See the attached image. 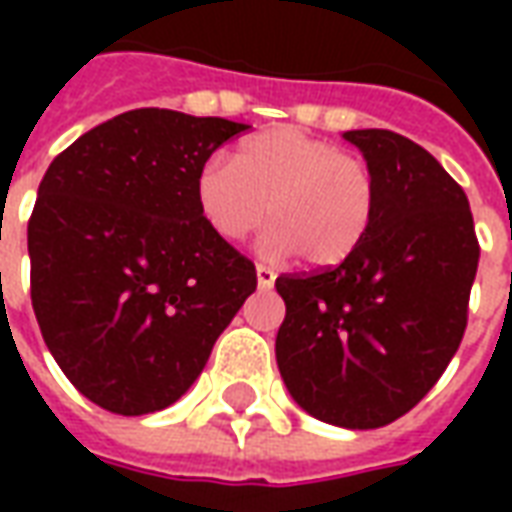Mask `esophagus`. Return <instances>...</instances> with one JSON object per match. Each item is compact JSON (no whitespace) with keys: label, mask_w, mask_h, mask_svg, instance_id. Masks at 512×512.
Masks as SVG:
<instances>
[{"label":"esophagus","mask_w":512,"mask_h":512,"mask_svg":"<svg viewBox=\"0 0 512 512\" xmlns=\"http://www.w3.org/2000/svg\"><path fill=\"white\" fill-rule=\"evenodd\" d=\"M274 279H277L274 268L257 263V285H260V288H271V285H274Z\"/></svg>","instance_id":"obj_1"}]
</instances>
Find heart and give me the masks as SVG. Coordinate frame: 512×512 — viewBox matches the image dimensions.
Wrapping results in <instances>:
<instances>
[{
	"label": "heart",
	"mask_w": 512,
	"mask_h": 512,
	"mask_svg": "<svg viewBox=\"0 0 512 512\" xmlns=\"http://www.w3.org/2000/svg\"><path fill=\"white\" fill-rule=\"evenodd\" d=\"M194 200L222 241L246 238L268 213V255L299 252L307 266L334 268L367 241L381 189L367 158L296 126H277L244 139L233 164L205 161Z\"/></svg>",
	"instance_id": "heart-1"
}]
</instances>
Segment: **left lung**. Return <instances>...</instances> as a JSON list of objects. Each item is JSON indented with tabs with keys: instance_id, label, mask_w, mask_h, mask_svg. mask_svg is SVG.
<instances>
[{
	"instance_id": "obj_1",
	"label": "left lung",
	"mask_w": 512,
	"mask_h": 512,
	"mask_svg": "<svg viewBox=\"0 0 512 512\" xmlns=\"http://www.w3.org/2000/svg\"><path fill=\"white\" fill-rule=\"evenodd\" d=\"M343 136L376 169V224L340 266L277 277V365L307 414L367 430L403 417L447 370L480 244L466 194L425 147L384 128Z\"/></svg>"
}]
</instances>
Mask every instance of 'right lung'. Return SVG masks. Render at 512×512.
<instances>
[{"mask_svg": "<svg viewBox=\"0 0 512 512\" xmlns=\"http://www.w3.org/2000/svg\"><path fill=\"white\" fill-rule=\"evenodd\" d=\"M244 123L134 109L51 161L27 227L29 293L51 356L95 406H172L257 288L205 224L197 169Z\"/></svg>", "mask_w": 512, "mask_h": 512, "instance_id": "obj_1", "label": "right lung"}]
</instances>
